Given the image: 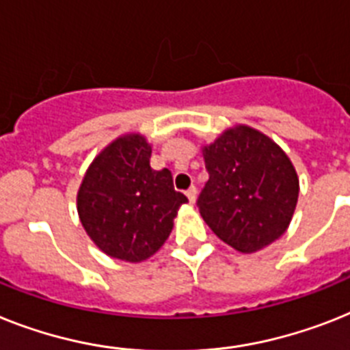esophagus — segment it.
I'll return each mask as SVG.
<instances>
[{
	"label": "esophagus",
	"mask_w": 350,
	"mask_h": 350,
	"mask_svg": "<svg viewBox=\"0 0 350 350\" xmlns=\"http://www.w3.org/2000/svg\"><path fill=\"white\" fill-rule=\"evenodd\" d=\"M186 196H187V198H189V202H191V204H195V200H196V187L195 186L189 187V189H187V191H186Z\"/></svg>",
	"instance_id": "obj_1"
}]
</instances>
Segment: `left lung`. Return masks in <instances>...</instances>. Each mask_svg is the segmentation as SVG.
Instances as JSON below:
<instances>
[{
	"label": "left lung",
	"instance_id": "8db88e82",
	"mask_svg": "<svg viewBox=\"0 0 350 350\" xmlns=\"http://www.w3.org/2000/svg\"><path fill=\"white\" fill-rule=\"evenodd\" d=\"M209 180L198 209L211 230L243 254L279 239L295 213L299 177L284 150L248 125L224 130L202 146Z\"/></svg>",
	"mask_w": 350,
	"mask_h": 350
}]
</instances>
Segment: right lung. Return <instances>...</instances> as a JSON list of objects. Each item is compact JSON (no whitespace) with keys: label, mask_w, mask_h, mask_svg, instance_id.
I'll list each match as a JSON object with an SVG mask.
<instances>
[{"label":"right lung","mask_w":350,"mask_h":350,"mask_svg":"<svg viewBox=\"0 0 350 350\" xmlns=\"http://www.w3.org/2000/svg\"><path fill=\"white\" fill-rule=\"evenodd\" d=\"M143 134H123L92 159L78 187L77 211L92 243L109 258L141 262L163 247L187 198L170 170L150 166Z\"/></svg>","instance_id":"obj_1"}]
</instances>
